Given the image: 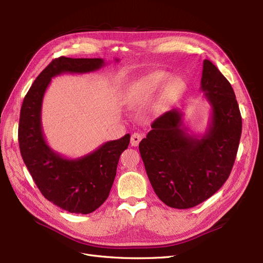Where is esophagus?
Here are the masks:
<instances>
[{"label":"esophagus","mask_w":263,"mask_h":263,"mask_svg":"<svg viewBox=\"0 0 263 263\" xmlns=\"http://www.w3.org/2000/svg\"><path fill=\"white\" fill-rule=\"evenodd\" d=\"M142 139H143V135L141 133H137V132L133 133L131 136V145L133 147H137L139 146L140 142L142 141Z\"/></svg>","instance_id":"esophagus-1"}]
</instances>
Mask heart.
Wrapping results in <instances>:
<instances>
[{"label": "heart", "instance_id": "b5f03b06", "mask_svg": "<svg viewBox=\"0 0 263 263\" xmlns=\"http://www.w3.org/2000/svg\"><path fill=\"white\" fill-rule=\"evenodd\" d=\"M167 80V76L163 72H151L139 81L135 82V84L132 88L130 97L127 98V103H132L135 100L144 99L146 97H149L154 91H156L163 83ZM177 91L176 85H171L167 89V93L172 95Z\"/></svg>", "mask_w": 263, "mask_h": 263}]
</instances>
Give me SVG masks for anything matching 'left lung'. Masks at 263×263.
<instances>
[{
    "label": "left lung",
    "instance_id": "left-lung-1",
    "mask_svg": "<svg viewBox=\"0 0 263 263\" xmlns=\"http://www.w3.org/2000/svg\"><path fill=\"white\" fill-rule=\"evenodd\" d=\"M200 89L211 106L205 132L191 135L181 109L157 118L140 143L149 181L157 196L175 209H189L211 197L226 182L238 153L242 118L228 80L203 61Z\"/></svg>",
    "mask_w": 263,
    "mask_h": 263
}]
</instances>
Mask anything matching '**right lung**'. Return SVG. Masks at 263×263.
I'll return each instance as SVG.
<instances>
[{"instance_id": "add662e5", "label": "right lung", "mask_w": 263, "mask_h": 263, "mask_svg": "<svg viewBox=\"0 0 263 263\" xmlns=\"http://www.w3.org/2000/svg\"><path fill=\"white\" fill-rule=\"evenodd\" d=\"M103 66L102 59H55L36 78L21 106L18 137L22 159L41 194L70 213H91L106 200L130 134L106 142L84 157L67 159L55 153L45 140L41 106L52 78L92 72Z\"/></svg>"}]
</instances>
